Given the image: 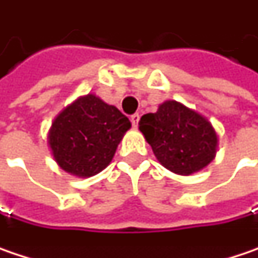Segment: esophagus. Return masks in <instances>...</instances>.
<instances>
[{
  "label": "esophagus",
  "mask_w": 258,
  "mask_h": 258,
  "mask_svg": "<svg viewBox=\"0 0 258 258\" xmlns=\"http://www.w3.org/2000/svg\"><path fill=\"white\" fill-rule=\"evenodd\" d=\"M139 117H141V116H139L138 113H135L134 116H131V121H132V126H134V127H137V126H138Z\"/></svg>",
  "instance_id": "obj_1"
}]
</instances>
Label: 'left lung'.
Listing matches in <instances>:
<instances>
[{
	"instance_id": "8db88e82",
	"label": "left lung",
	"mask_w": 258,
	"mask_h": 258,
	"mask_svg": "<svg viewBox=\"0 0 258 258\" xmlns=\"http://www.w3.org/2000/svg\"><path fill=\"white\" fill-rule=\"evenodd\" d=\"M139 131L161 166L176 175H192L216 156L217 135L212 123L177 101H164L156 113L144 114Z\"/></svg>"
}]
</instances>
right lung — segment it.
Wrapping results in <instances>:
<instances>
[{
  "label": "right lung",
  "mask_w": 258,
  "mask_h": 258,
  "mask_svg": "<svg viewBox=\"0 0 258 258\" xmlns=\"http://www.w3.org/2000/svg\"><path fill=\"white\" fill-rule=\"evenodd\" d=\"M129 129L131 121L119 108L88 94L67 105L54 119L48 145L64 172L91 177L110 164Z\"/></svg>",
  "instance_id": "1"
}]
</instances>
